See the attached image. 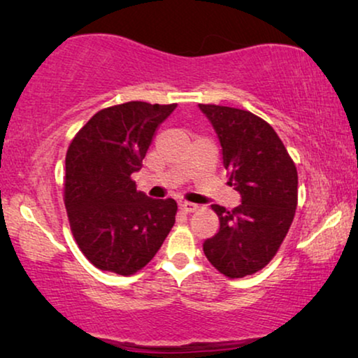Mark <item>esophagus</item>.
<instances>
[{
    "mask_svg": "<svg viewBox=\"0 0 358 358\" xmlns=\"http://www.w3.org/2000/svg\"><path fill=\"white\" fill-rule=\"evenodd\" d=\"M179 208L182 210L184 213H192V212H195V210H197L199 207L195 203H190V202H179Z\"/></svg>",
    "mask_w": 358,
    "mask_h": 358,
    "instance_id": "34e87169",
    "label": "esophagus"
}]
</instances>
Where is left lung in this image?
Returning <instances> with one entry per match:
<instances>
[{"label":"left lung","instance_id":"obj_1","mask_svg":"<svg viewBox=\"0 0 358 358\" xmlns=\"http://www.w3.org/2000/svg\"><path fill=\"white\" fill-rule=\"evenodd\" d=\"M199 107L218 135L228 184L241 194V203L231 212L212 205L220 229L203 243V252L223 275H252L272 261L295 217V163L275 130L252 112L215 104Z\"/></svg>","mask_w":358,"mask_h":358}]
</instances>
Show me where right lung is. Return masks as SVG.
Segmentation results:
<instances>
[{
  "label": "right lung",
  "mask_w": 358,
  "mask_h": 358,
  "mask_svg": "<svg viewBox=\"0 0 358 358\" xmlns=\"http://www.w3.org/2000/svg\"><path fill=\"white\" fill-rule=\"evenodd\" d=\"M178 104L130 101L102 109L75 135L65 161V207L75 241L101 271L134 275L171 228L178 203L136 190L140 171L161 122Z\"/></svg>",
  "instance_id": "add662e5"
}]
</instances>
